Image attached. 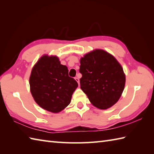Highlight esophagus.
Here are the masks:
<instances>
[{
    "label": "esophagus",
    "instance_id": "1",
    "mask_svg": "<svg viewBox=\"0 0 154 154\" xmlns=\"http://www.w3.org/2000/svg\"><path fill=\"white\" fill-rule=\"evenodd\" d=\"M75 79L76 80V81L78 83V84H79V85L80 84V82H79V78L78 77V76L76 77H75Z\"/></svg>",
    "mask_w": 154,
    "mask_h": 154
}]
</instances>
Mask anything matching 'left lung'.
<instances>
[{"label":"left lung","mask_w":154,"mask_h":154,"mask_svg":"<svg viewBox=\"0 0 154 154\" xmlns=\"http://www.w3.org/2000/svg\"><path fill=\"white\" fill-rule=\"evenodd\" d=\"M79 72L81 89L90 102L100 109L115 104L125 85L123 69L112 55L96 50L81 59Z\"/></svg>","instance_id":"obj_1"}]
</instances>
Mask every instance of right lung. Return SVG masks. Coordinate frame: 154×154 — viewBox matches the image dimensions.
Wrapping results in <instances>:
<instances>
[{
    "label": "right lung",
    "instance_id": "obj_1",
    "mask_svg": "<svg viewBox=\"0 0 154 154\" xmlns=\"http://www.w3.org/2000/svg\"><path fill=\"white\" fill-rule=\"evenodd\" d=\"M68 71L55 56L44 55L34 65L30 77V91L42 109L57 113L70 103L78 83L69 76Z\"/></svg>",
    "mask_w": 154,
    "mask_h": 154
}]
</instances>
